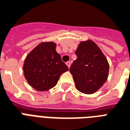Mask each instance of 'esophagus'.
I'll return each instance as SVG.
<instances>
[{"label": "esophagus", "mask_w": 130, "mask_h": 130, "mask_svg": "<svg viewBox=\"0 0 130 130\" xmlns=\"http://www.w3.org/2000/svg\"><path fill=\"white\" fill-rule=\"evenodd\" d=\"M66 64L67 65V66L69 67V69H70V67H71V61H68V62H66Z\"/></svg>", "instance_id": "obj_1"}]
</instances>
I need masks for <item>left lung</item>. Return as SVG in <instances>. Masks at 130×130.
<instances>
[{"mask_svg": "<svg viewBox=\"0 0 130 130\" xmlns=\"http://www.w3.org/2000/svg\"><path fill=\"white\" fill-rule=\"evenodd\" d=\"M77 56L70 68L76 88L91 94L103 86L108 79L109 63L96 43L91 40L82 41L75 51Z\"/></svg>", "mask_w": 130, "mask_h": 130, "instance_id": "8db88e82", "label": "left lung"}]
</instances>
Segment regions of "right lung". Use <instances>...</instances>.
<instances>
[{
    "label": "right lung",
    "mask_w": 130,
    "mask_h": 130,
    "mask_svg": "<svg viewBox=\"0 0 130 130\" xmlns=\"http://www.w3.org/2000/svg\"><path fill=\"white\" fill-rule=\"evenodd\" d=\"M25 79L38 91H46L55 87L61 74L69 68L56 51V44L43 42L27 55L23 64Z\"/></svg>",
    "instance_id": "obj_1"
}]
</instances>
